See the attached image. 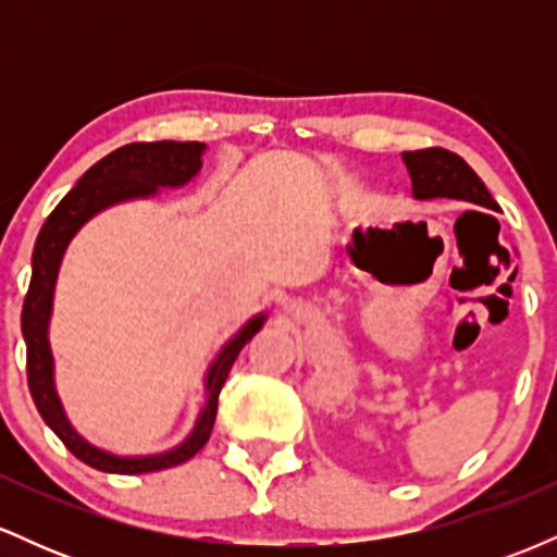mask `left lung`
<instances>
[{"mask_svg":"<svg viewBox=\"0 0 557 557\" xmlns=\"http://www.w3.org/2000/svg\"><path fill=\"white\" fill-rule=\"evenodd\" d=\"M408 175H411L413 198L430 201V198H458L479 207L497 209L495 198L490 196L487 185L461 157L447 149H421L403 151Z\"/></svg>","mask_w":557,"mask_h":557,"instance_id":"left-lung-1","label":"left lung"}]
</instances>
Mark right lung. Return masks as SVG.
Returning a JSON list of instances; mask_svg holds the SVG:
<instances>
[{
  "label": "right lung",
  "mask_w": 557,
  "mask_h": 557,
  "mask_svg": "<svg viewBox=\"0 0 557 557\" xmlns=\"http://www.w3.org/2000/svg\"><path fill=\"white\" fill-rule=\"evenodd\" d=\"M203 151H207V144H198V140H185V144L181 140H154V144L120 146L117 151L99 159L91 170L83 172L75 188L47 216L36 238L34 259H30V285L25 293L21 317L25 350H28L25 367H28L30 395H34L41 419L52 426L67 450L83 463L107 471V474H149V471L170 469V466L194 458L212 434L216 400H220V389L225 385L230 369L238 359L243 345L251 341L267 322V314L248 319L238 330V335H233L222 345L216 359L209 363L207 376H203L207 403H203L188 437L172 450L154 453V456H114V453L101 450V447L83 440L67 421V413L54 387L49 319H52L57 274H60L62 257H65L70 240L78 235V230L91 216L114 207V203L151 198L159 194V188H181V185L190 183L201 172Z\"/></svg>",
  "instance_id": "obj_1"
}]
</instances>
